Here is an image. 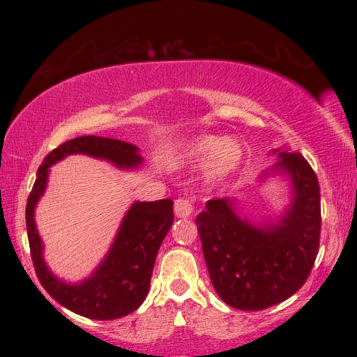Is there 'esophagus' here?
I'll use <instances>...</instances> for the list:
<instances>
[{
	"mask_svg": "<svg viewBox=\"0 0 357 357\" xmlns=\"http://www.w3.org/2000/svg\"><path fill=\"white\" fill-rule=\"evenodd\" d=\"M174 213L178 218H188L192 213V202L190 198H178L174 202Z\"/></svg>",
	"mask_w": 357,
	"mask_h": 357,
	"instance_id": "esophagus-1",
	"label": "esophagus"
}]
</instances>
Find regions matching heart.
Listing matches in <instances>:
<instances>
[{
    "label": "heart",
    "mask_w": 357,
    "mask_h": 357,
    "mask_svg": "<svg viewBox=\"0 0 357 357\" xmlns=\"http://www.w3.org/2000/svg\"><path fill=\"white\" fill-rule=\"evenodd\" d=\"M190 155L196 162L208 161V178L223 179L240 166L241 158H243V149L233 139H223L221 141L216 136H204L192 142L190 147Z\"/></svg>",
    "instance_id": "1"
}]
</instances>
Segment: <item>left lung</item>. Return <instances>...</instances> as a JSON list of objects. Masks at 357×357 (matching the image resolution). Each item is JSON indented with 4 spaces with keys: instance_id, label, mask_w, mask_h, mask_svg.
I'll list each match as a JSON object with an SVG mask.
<instances>
[{
    "instance_id": "8db88e82",
    "label": "left lung",
    "mask_w": 357,
    "mask_h": 357,
    "mask_svg": "<svg viewBox=\"0 0 357 357\" xmlns=\"http://www.w3.org/2000/svg\"><path fill=\"white\" fill-rule=\"evenodd\" d=\"M294 203L277 225L258 228L233 211L230 199H210L196 218L211 284L225 304L261 310L297 292L310 275L321 241V188L302 154L280 153Z\"/></svg>"
}]
</instances>
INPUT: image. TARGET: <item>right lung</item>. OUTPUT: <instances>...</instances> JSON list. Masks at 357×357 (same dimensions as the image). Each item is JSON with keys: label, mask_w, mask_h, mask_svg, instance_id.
Returning a JSON list of instances; mask_svg holds the SVG:
<instances>
[{"label": "right lung", "mask_w": 357, "mask_h": 357, "mask_svg": "<svg viewBox=\"0 0 357 357\" xmlns=\"http://www.w3.org/2000/svg\"><path fill=\"white\" fill-rule=\"evenodd\" d=\"M77 153L104 158L121 167H134L142 161L136 146L99 136L70 139L50 151L38 167L36 181L26 203V231L31 260L40 284L60 305L84 317L112 321L134 312L144 302L155 255L174 220L173 202L159 199L134 203L122 221L109 255L93 275L79 285L60 282L52 275L42 258V240L36 233L33 211L47 186L48 167L65 155Z\"/></svg>", "instance_id": "right-lung-1"}]
</instances>
